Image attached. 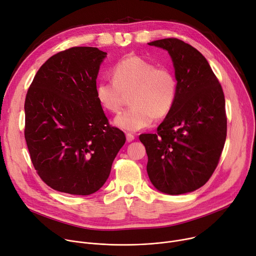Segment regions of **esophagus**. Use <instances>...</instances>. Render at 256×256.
Returning <instances> with one entry per match:
<instances>
[{
  "label": "esophagus",
  "mask_w": 256,
  "mask_h": 256,
  "mask_svg": "<svg viewBox=\"0 0 256 256\" xmlns=\"http://www.w3.org/2000/svg\"><path fill=\"white\" fill-rule=\"evenodd\" d=\"M126 141L128 142H132V141L134 140V136L132 134H130V132H126Z\"/></svg>",
  "instance_id": "obj_1"
}]
</instances>
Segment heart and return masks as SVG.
Here are the masks:
<instances>
[{
    "mask_svg": "<svg viewBox=\"0 0 256 256\" xmlns=\"http://www.w3.org/2000/svg\"><path fill=\"white\" fill-rule=\"evenodd\" d=\"M113 80L96 84V98L111 113H118L126 96L130 94L132 106L115 118L118 128L136 132L149 126L172 109L178 96V80L170 68L156 66L140 56L122 58L112 67Z\"/></svg>",
    "mask_w": 256,
    "mask_h": 256,
    "instance_id": "1",
    "label": "heart"
}]
</instances>
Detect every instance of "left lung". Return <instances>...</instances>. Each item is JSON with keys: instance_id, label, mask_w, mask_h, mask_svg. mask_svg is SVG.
<instances>
[{"instance_id": "left-lung-1", "label": "left lung", "mask_w": 256, "mask_h": 256, "mask_svg": "<svg viewBox=\"0 0 256 256\" xmlns=\"http://www.w3.org/2000/svg\"><path fill=\"white\" fill-rule=\"evenodd\" d=\"M168 51L178 80L172 109L155 134L138 136L148 156L147 172L160 192L195 191L216 170L226 138L222 88L205 57L176 38L152 42Z\"/></svg>"}]
</instances>
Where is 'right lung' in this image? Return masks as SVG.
Segmentation results:
<instances>
[{
    "label": "right lung",
    "instance_id": "obj_1",
    "mask_svg": "<svg viewBox=\"0 0 256 256\" xmlns=\"http://www.w3.org/2000/svg\"><path fill=\"white\" fill-rule=\"evenodd\" d=\"M106 52L72 47L46 61L30 84L24 103V136L42 180L72 194L97 192L126 143L109 124L96 98V80Z\"/></svg>",
    "mask_w": 256,
    "mask_h": 256
}]
</instances>
